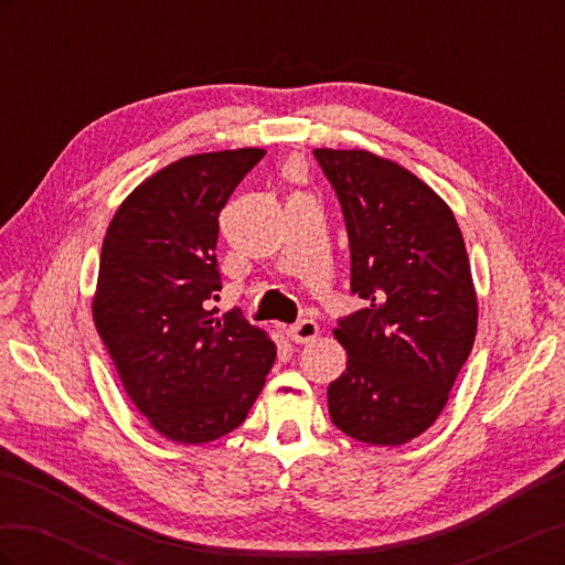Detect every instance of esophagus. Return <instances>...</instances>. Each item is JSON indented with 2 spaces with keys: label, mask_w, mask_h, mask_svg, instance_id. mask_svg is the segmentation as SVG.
Returning <instances> with one entry per match:
<instances>
[{
  "label": "esophagus",
  "mask_w": 565,
  "mask_h": 565,
  "mask_svg": "<svg viewBox=\"0 0 565 565\" xmlns=\"http://www.w3.org/2000/svg\"><path fill=\"white\" fill-rule=\"evenodd\" d=\"M318 332H320V328H318V322L316 320H299V322H295V324H289V328L285 330V334L295 341V344H309V341H313L316 337H318Z\"/></svg>",
  "instance_id": "1"
}]
</instances>
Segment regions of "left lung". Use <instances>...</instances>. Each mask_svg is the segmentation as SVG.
Listing matches in <instances>:
<instances>
[{
	"label": "left lung",
	"instance_id": "8db88e82",
	"mask_svg": "<svg viewBox=\"0 0 565 565\" xmlns=\"http://www.w3.org/2000/svg\"><path fill=\"white\" fill-rule=\"evenodd\" d=\"M344 212L351 292L365 309L339 320L347 370L328 386L337 429L403 446L438 419L471 353L478 301L452 210L405 167L370 150L316 148Z\"/></svg>",
	"mask_w": 565,
	"mask_h": 565
}]
</instances>
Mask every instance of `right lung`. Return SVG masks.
Segmentation results:
<instances>
[{"instance_id":"1","label":"right lung","mask_w":565,"mask_h":565,"mask_svg":"<svg viewBox=\"0 0 565 565\" xmlns=\"http://www.w3.org/2000/svg\"><path fill=\"white\" fill-rule=\"evenodd\" d=\"M266 156H188L136 185L100 247L92 313L127 396L160 436L202 446L237 429L276 361L241 311L214 318L218 214Z\"/></svg>"}]
</instances>
